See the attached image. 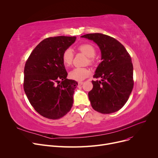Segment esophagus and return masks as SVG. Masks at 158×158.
<instances>
[{
	"instance_id": "34e87169",
	"label": "esophagus",
	"mask_w": 158,
	"mask_h": 158,
	"mask_svg": "<svg viewBox=\"0 0 158 158\" xmlns=\"http://www.w3.org/2000/svg\"><path fill=\"white\" fill-rule=\"evenodd\" d=\"M82 84H83V82H78L79 86H81Z\"/></svg>"
}]
</instances>
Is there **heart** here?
Returning a JSON list of instances; mask_svg holds the SVG:
<instances>
[{
  "label": "heart",
  "instance_id": "1",
  "mask_svg": "<svg viewBox=\"0 0 158 158\" xmlns=\"http://www.w3.org/2000/svg\"><path fill=\"white\" fill-rule=\"evenodd\" d=\"M78 51L85 54L88 57V62L92 63L94 60L96 51L95 47L89 44H82L79 45ZM73 53L72 50L70 48L65 49L62 54V61L63 64L66 66H70L73 61ZM91 73L89 69L86 68H75L69 73V77L73 80L77 81H83L86 79Z\"/></svg>",
  "mask_w": 158,
  "mask_h": 158
}]
</instances>
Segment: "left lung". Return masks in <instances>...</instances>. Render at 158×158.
I'll return each mask as SVG.
<instances>
[{
  "label": "left lung",
  "instance_id": "left-lung-1",
  "mask_svg": "<svg viewBox=\"0 0 158 158\" xmlns=\"http://www.w3.org/2000/svg\"><path fill=\"white\" fill-rule=\"evenodd\" d=\"M93 40L101 49L102 62L92 81L88 97L93 109L102 114L120 110L127 102L134 86L133 66L126 48L118 40L101 33L82 36Z\"/></svg>",
  "mask_w": 158,
  "mask_h": 158
}]
</instances>
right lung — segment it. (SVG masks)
Listing matches in <instances>:
<instances>
[{
    "label": "right lung",
    "instance_id": "add662e5",
    "mask_svg": "<svg viewBox=\"0 0 158 158\" xmlns=\"http://www.w3.org/2000/svg\"><path fill=\"white\" fill-rule=\"evenodd\" d=\"M76 39L64 36L45 38L34 48L25 64L24 92L36 111L47 118H61L72 107L78 83L66 79L62 54Z\"/></svg>",
    "mask_w": 158,
    "mask_h": 158
}]
</instances>
